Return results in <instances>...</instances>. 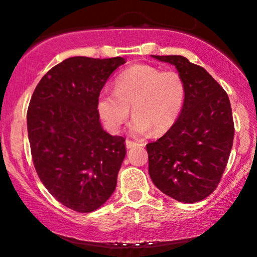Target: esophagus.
Here are the masks:
<instances>
[{"label":"esophagus","instance_id":"esophagus-1","mask_svg":"<svg viewBox=\"0 0 257 257\" xmlns=\"http://www.w3.org/2000/svg\"><path fill=\"white\" fill-rule=\"evenodd\" d=\"M125 145H126V149H133V147L138 146L139 144L135 143V141L129 140V139H126V140H125Z\"/></svg>","mask_w":257,"mask_h":257}]
</instances>
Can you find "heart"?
Returning a JSON list of instances; mask_svg holds the SVG:
<instances>
[{
    "instance_id": "heart-1",
    "label": "heart",
    "mask_w": 257,
    "mask_h": 257,
    "mask_svg": "<svg viewBox=\"0 0 257 257\" xmlns=\"http://www.w3.org/2000/svg\"><path fill=\"white\" fill-rule=\"evenodd\" d=\"M186 85L176 71H163L151 65H134L114 79V91H101L98 111L106 126L118 132L131 114L132 131L162 135L176 122L185 102Z\"/></svg>"
}]
</instances>
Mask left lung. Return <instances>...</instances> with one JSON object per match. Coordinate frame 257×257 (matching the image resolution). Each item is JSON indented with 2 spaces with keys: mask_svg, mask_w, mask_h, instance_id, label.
I'll list each match as a JSON object with an SVG mask.
<instances>
[{
  "mask_svg": "<svg viewBox=\"0 0 257 257\" xmlns=\"http://www.w3.org/2000/svg\"><path fill=\"white\" fill-rule=\"evenodd\" d=\"M152 57L178 69L186 96L172 128L146 145L150 176L167 196L199 202L217 187L232 150L234 123L228 95L206 70L185 57Z\"/></svg>",
  "mask_w": 257,
  "mask_h": 257,
  "instance_id": "8db88e82",
  "label": "left lung"
}]
</instances>
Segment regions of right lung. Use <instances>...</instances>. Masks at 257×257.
I'll return each mask as SVG.
<instances>
[{"label": "right lung", "mask_w": 257, "mask_h": 257, "mask_svg": "<svg viewBox=\"0 0 257 257\" xmlns=\"http://www.w3.org/2000/svg\"><path fill=\"white\" fill-rule=\"evenodd\" d=\"M124 58L73 57L43 76L29 104L28 134L38 178L58 202L96 210L111 197L125 157V139L107 134L98 99Z\"/></svg>", "instance_id": "right-lung-1"}]
</instances>
